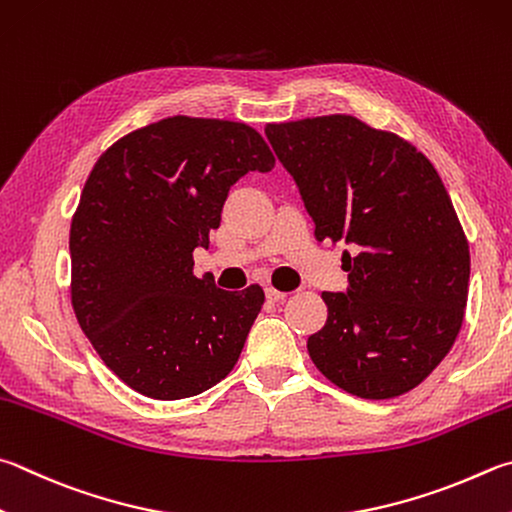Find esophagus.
<instances>
[{
    "mask_svg": "<svg viewBox=\"0 0 512 512\" xmlns=\"http://www.w3.org/2000/svg\"><path fill=\"white\" fill-rule=\"evenodd\" d=\"M286 297H288V293L277 291V288H273V286L266 288V300H271V302H284Z\"/></svg>",
    "mask_w": 512,
    "mask_h": 512,
    "instance_id": "obj_1",
    "label": "esophagus"
}]
</instances>
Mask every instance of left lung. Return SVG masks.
Returning a JSON list of instances; mask_svg holds the SVG:
<instances>
[{
	"mask_svg": "<svg viewBox=\"0 0 512 512\" xmlns=\"http://www.w3.org/2000/svg\"><path fill=\"white\" fill-rule=\"evenodd\" d=\"M315 237L345 244V293H322L327 322L309 356L345 392H410L448 356L468 302L470 250L439 172L412 143L322 116L266 125Z\"/></svg>",
	"mask_w": 512,
	"mask_h": 512,
	"instance_id": "1",
	"label": "left lung"
}]
</instances>
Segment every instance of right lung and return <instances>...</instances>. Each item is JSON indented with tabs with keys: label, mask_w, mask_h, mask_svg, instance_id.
Returning a JSON list of instances; mask_svg holds the SVG:
<instances>
[{
	"label": "right lung",
	"mask_w": 512,
	"mask_h": 512,
	"mask_svg": "<svg viewBox=\"0 0 512 512\" xmlns=\"http://www.w3.org/2000/svg\"><path fill=\"white\" fill-rule=\"evenodd\" d=\"M253 127L172 116L136 129L100 156L71 224V302L102 362L134 392L179 401L224 380L262 311L194 275L232 185L271 172Z\"/></svg>",
	"instance_id": "add662e5"
}]
</instances>
